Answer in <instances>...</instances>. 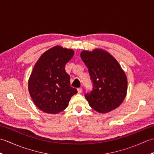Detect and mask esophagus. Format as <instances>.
<instances>
[{
    "label": "esophagus",
    "mask_w": 154,
    "mask_h": 154,
    "mask_svg": "<svg viewBox=\"0 0 154 154\" xmlns=\"http://www.w3.org/2000/svg\"><path fill=\"white\" fill-rule=\"evenodd\" d=\"M82 91H83L82 88H78V89H77L78 93H82Z\"/></svg>",
    "instance_id": "obj_1"
}]
</instances>
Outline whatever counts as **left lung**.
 <instances>
[{
  "label": "left lung",
  "mask_w": 154,
  "mask_h": 154,
  "mask_svg": "<svg viewBox=\"0 0 154 154\" xmlns=\"http://www.w3.org/2000/svg\"><path fill=\"white\" fill-rule=\"evenodd\" d=\"M80 55L93 81V91L85 95L90 106L99 113L116 109L125 99L128 89L127 77L119 62L103 49L83 50Z\"/></svg>",
  "instance_id": "obj_1"
}]
</instances>
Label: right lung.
<instances>
[{
	"label": "right lung",
	"instance_id": "obj_1",
	"mask_svg": "<svg viewBox=\"0 0 154 154\" xmlns=\"http://www.w3.org/2000/svg\"><path fill=\"white\" fill-rule=\"evenodd\" d=\"M72 49L56 45L45 51L34 65L28 80V91L35 105L48 114H57L68 106L77 90L70 86L65 69L73 57Z\"/></svg>",
	"mask_w": 154,
	"mask_h": 154
}]
</instances>
